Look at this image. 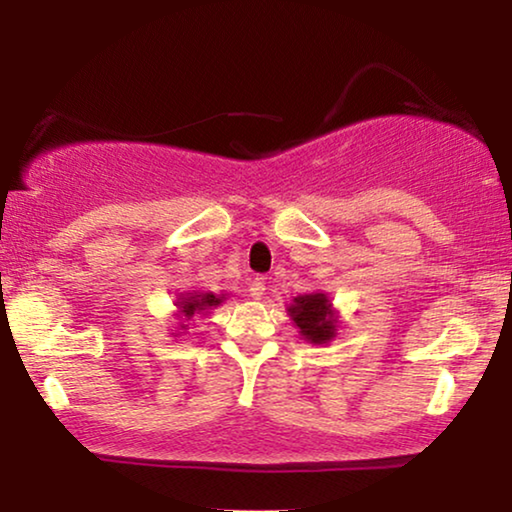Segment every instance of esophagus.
I'll list each match as a JSON object with an SVG mask.
<instances>
[{
    "instance_id": "34e87169",
    "label": "esophagus",
    "mask_w": 512,
    "mask_h": 512,
    "mask_svg": "<svg viewBox=\"0 0 512 512\" xmlns=\"http://www.w3.org/2000/svg\"><path fill=\"white\" fill-rule=\"evenodd\" d=\"M249 293H251V298H263V293H265V282L261 277H256V279H251V284H249Z\"/></svg>"
}]
</instances>
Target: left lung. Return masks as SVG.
I'll use <instances>...</instances> for the list:
<instances>
[{
	"label": "left lung",
	"mask_w": 512,
	"mask_h": 512,
	"mask_svg": "<svg viewBox=\"0 0 512 512\" xmlns=\"http://www.w3.org/2000/svg\"><path fill=\"white\" fill-rule=\"evenodd\" d=\"M289 317L298 326L300 335L314 345H326L338 331V317L326 293H305L293 298L289 305Z\"/></svg>",
	"instance_id": "8db88e82"
}]
</instances>
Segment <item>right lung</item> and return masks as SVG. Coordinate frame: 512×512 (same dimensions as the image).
Segmentation results:
<instances>
[{"label": "right lung", "mask_w": 512, "mask_h": 512, "mask_svg": "<svg viewBox=\"0 0 512 512\" xmlns=\"http://www.w3.org/2000/svg\"><path fill=\"white\" fill-rule=\"evenodd\" d=\"M223 298H226V293H221V296H216V293H202V291H195V293H186V296H181L177 300L179 305V314L181 317L191 319L195 314L200 312H207V310H214L216 305L223 303ZM181 328H186V324H179Z\"/></svg>", "instance_id": "1"}]
</instances>
